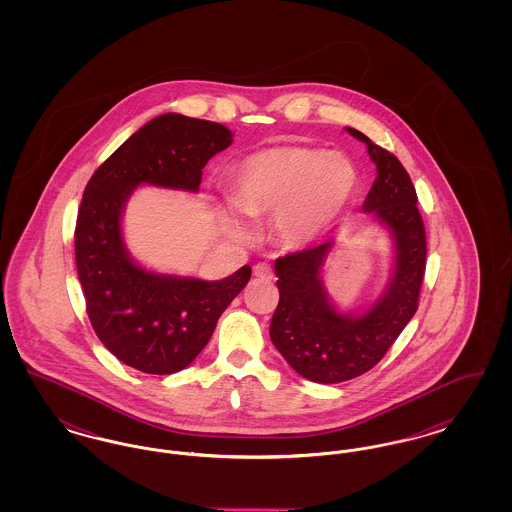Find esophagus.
Here are the masks:
<instances>
[{"instance_id": "esophagus-1", "label": "esophagus", "mask_w": 512, "mask_h": 512, "mask_svg": "<svg viewBox=\"0 0 512 512\" xmlns=\"http://www.w3.org/2000/svg\"><path fill=\"white\" fill-rule=\"evenodd\" d=\"M253 274L257 276V278H261V280H270L272 278V268L267 263H257L255 267H253Z\"/></svg>"}]
</instances>
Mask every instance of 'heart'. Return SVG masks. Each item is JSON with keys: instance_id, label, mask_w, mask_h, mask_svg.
<instances>
[{"instance_id": "1", "label": "heart", "mask_w": 512, "mask_h": 512, "mask_svg": "<svg viewBox=\"0 0 512 512\" xmlns=\"http://www.w3.org/2000/svg\"><path fill=\"white\" fill-rule=\"evenodd\" d=\"M357 184L355 165L340 153L309 146L265 147L236 167L232 203L247 217L274 215L276 240L297 249L313 244L338 220ZM220 217L244 232L232 207H222Z\"/></svg>"}]
</instances>
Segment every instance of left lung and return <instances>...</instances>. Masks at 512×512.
<instances>
[{
	"label": "left lung",
	"mask_w": 512,
	"mask_h": 512,
	"mask_svg": "<svg viewBox=\"0 0 512 512\" xmlns=\"http://www.w3.org/2000/svg\"><path fill=\"white\" fill-rule=\"evenodd\" d=\"M347 130L365 142L376 165L363 213H370L390 234L391 270L384 292L366 309L345 313L322 278L336 242L276 259L280 301L270 320V340L297 374L318 384L357 378L382 361L418 309L426 268V232L409 172L363 132Z\"/></svg>",
	"instance_id": "8db88e82"
}]
</instances>
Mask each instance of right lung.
<instances>
[{
    "instance_id": "add662e5",
    "label": "right lung",
    "mask_w": 512,
    "mask_h": 512,
    "mask_svg": "<svg viewBox=\"0 0 512 512\" xmlns=\"http://www.w3.org/2000/svg\"><path fill=\"white\" fill-rule=\"evenodd\" d=\"M232 138L219 122L159 115L94 172L82 195L74 255L86 311L101 343L140 372L174 374L190 365L249 282L251 267L222 280L142 267L124 242L126 203L138 186L197 194L203 167Z\"/></svg>"
}]
</instances>
